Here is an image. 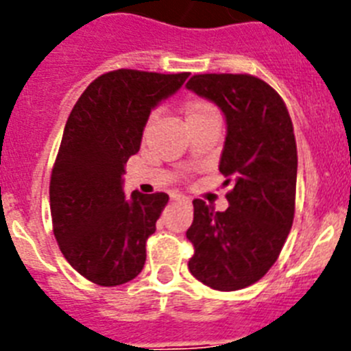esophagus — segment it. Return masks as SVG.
<instances>
[{
	"mask_svg": "<svg viewBox=\"0 0 351 351\" xmlns=\"http://www.w3.org/2000/svg\"><path fill=\"white\" fill-rule=\"evenodd\" d=\"M172 200H173V202H178V204H191L190 198L186 197V195H181V193H173Z\"/></svg>",
	"mask_w": 351,
	"mask_h": 351,
	"instance_id": "obj_1",
	"label": "esophagus"
}]
</instances>
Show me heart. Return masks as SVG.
Returning a JSON list of instances; mask_svg holds the SVG:
<instances>
[{"mask_svg": "<svg viewBox=\"0 0 351 351\" xmlns=\"http://www.w3.org/2000/svg\"><path fill=\"white\" fill-rule=\"evenodd\" d=\"M210 112H216V110L209 104H206V101H193V104L186 107V119H193V117Z\"/></svg>", "mask_w": 351, "mask_h": 351, "instance_id": "1", "label": "heart"}]
</instances>
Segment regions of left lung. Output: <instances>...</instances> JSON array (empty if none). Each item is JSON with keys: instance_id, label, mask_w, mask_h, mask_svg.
<instances>
[{"instance_id": "obj_1", "label": "left lung", "mask_w": 351, "mask_h": 351, "mask_svg": "<svg viewBox=\"0 0 351 351\" xmlns=\"http://www.w3.org/2000/svg\"><path fill=\"white\" fill-rule=\"evenodd\" d=\"M186 88L218 105L226 138L219 172L232 181L228 209L193 200L186 232L195 247L188 269L221 291L256 283L274 265L295 210L297 145L281 96L263 80L234 73L193 75Z\"/></svg>"}]
</instances>
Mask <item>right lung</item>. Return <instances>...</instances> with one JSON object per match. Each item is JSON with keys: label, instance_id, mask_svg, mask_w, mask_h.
I'll list each match as a JSON object with an SVG mask.
<instances>
[{"label": "right lung", "instance_id": "1", "mask_svg": "<svg viewBox=\"0 0 351 351\" xmlns=\"http://www.w3.org/2000/svg\"><path fill=\"white\" fill-rule=\"evenodd\" d=\"M190 73L116 70L80 95L64 126L51 178V214L61 253L86 280L128 283L145 263V241L167 193L126 198L125 165L141 149L149 114Z\"/></svg>", "mask_w": 351, "mask_h": 351}]
</instances>
